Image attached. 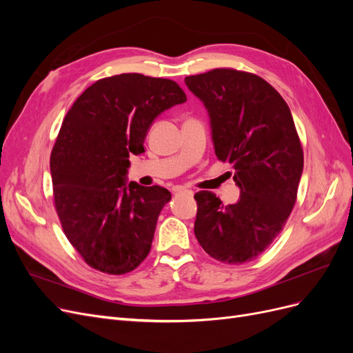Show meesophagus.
<instances>
[{"mask_svg": "<svg viewBox=\"0 0 353 353\" xmlns=\"http://www.w3.org/2000/svg\"><path fill=\"white\" fill-rule=\"evenodd\" d=\"M174 191H175L176 194H187V196H193V194H194L193 191H191V190H187V188H184V187H176Z\"/></svg>", "mask_w": 353, "mask_h": 353, "instance_id": "obj_1", "label": "esophagus"}]
</instances>
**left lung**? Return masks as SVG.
Masks as SVG:
<instances>
[{
	"instance_id": "8db88e82",
	"label": "left lung",
	"mask_w": 353,
	"mask_h": 353,
	"mask_svg": "<svg viewBox=\"0 0 353 353\" xmlns=\"http://www.w3.org/2000/svg\"><path fill=\"white\" fill-rule=\"evenodd\" d=\"M184 82L205 104L215 154L232 165L240 188L234 205L210 191L194 194L196 239L221 262L252 261L279 236L296 203L303 152L292 112L253 73L213 69Z\"/></svg>"
}]
</instances>
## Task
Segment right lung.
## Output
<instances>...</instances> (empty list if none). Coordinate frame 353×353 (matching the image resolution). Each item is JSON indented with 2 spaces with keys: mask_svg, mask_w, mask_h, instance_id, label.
<instances>
[{
  "mask_svg": "<svg viewBox=\"0 0 353 353\" xmlns=\"http://www.w3.org/2000/svg\"><path fill=\"white\" fill-rule=\"evenodd\" d=\"M185 101L174 81L122 73L92 83L68 112L50 159L54 203L68 240L92 268L121 275L147 258L170 193L128 184L130 154L144 153L160 113Z\"/></svg>",
  "mask_w": 353,
  "mask_h": 353,
  "instance_id": "add662e5",
  "label": "right lung"
}]
</instances>
